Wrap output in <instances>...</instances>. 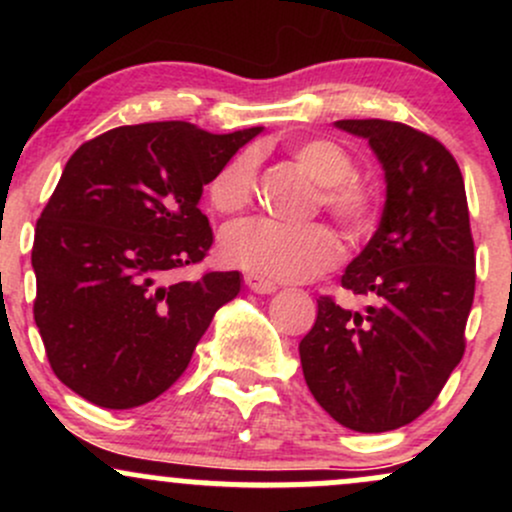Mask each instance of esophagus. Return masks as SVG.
I'll list each match as a JSON object with an SVG mask.
<instances>
[{"mask_svg": "<svg viewBox=\"0 0 512 512\" xmlns=\"http://www.w3.org/2000/svg\"><path fill=\"white\" fill-rule=\"evenodd\" d=\"M245 284H248V289L252 293H274L276 291L274 281H267V279H262V276H255V274H245Z\"/></svg>", "mask_w": 512, "mask_h": 512, "instance_id": "1", "label": "esophagus"}]
</instances>
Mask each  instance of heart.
Listing matches in <instances>:
<instances>
[{
  "label": "heart",
  "instance_id": "heart-1",
  "mask_svg": "<svg viewBox=\"0 0 512 512\" xmlns=\"http://www.w3.org/2000/svg\"><path fill=\"white\" fill-rule=\"evenodd\" d=\"M305 173L322 185L320 202L351 231H363L373 219L375 195L351 178L354 158L330 139H308L291 149ZM257 154L238 151L209 182L211 207L221 214L248 209L257 192ZM219 255L228 267L267 281H301L325 272L339 260V240L325 223H279L272 219L238 221L221 233Z\"/></svg>",
  "mask_w": 512,
  "mask_h": 512
}]
</instances>
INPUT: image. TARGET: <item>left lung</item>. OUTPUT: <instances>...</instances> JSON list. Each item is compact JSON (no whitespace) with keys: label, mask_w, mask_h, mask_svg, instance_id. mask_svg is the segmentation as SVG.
<instances>
[{"label":"left lung","mask_w":512,"mask_h":512,"mask_svg":"<svg viewBox=\"0 0 512 512\" xmlns=\"http://www.w3.org/2000/svg\"><path fill=\"white\" fill-rule=\"evenodd\" d=\"M385 173L378 231L349 262L344 289L366 310L317 301L298 344L308 390L358 433L407 426L436 402L464 354L474 301V240L460 166L443 144L390 120H339Z\"/></svg>","instance_id":"8db88e82"}]
</instances>
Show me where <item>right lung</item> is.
I'll return each instance as SVG.
<instances>
[{
  "label": "right lung",
  "mask_w": 512,
  "mask_h": 512,
  "mask_svg": "<svg viewBox=\"0 0 512 512\" xmlns=\"http://www.w3.org/2000/svg\"><path fill=\"white\" fill-rule=\"evenodd\" d=\"M262 127L211 134L190 122L115 127L62 170L33 240V315L69 390L105 409L151 402L185 373L240 272L173 281L214 243L199 197Z\"/></svg>",
  "instance_id": "add662e5"
}]
</instances>
